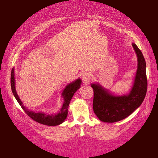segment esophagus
<instances>
[{
  "mask_svg": "<svg viewBox=\"0 0 158 158\" xmlns=\"http://www.w3.org/2000/svg\"><path fill=\"white\" fill-rule=\"evenodd\" d=\"M82 79L84 82H88L91 79V75L88 73H84L82 74Z\"/></svg>",
  "mask_w": 158,
  "mask_h": 158,
  "instance_id": "obj_1",
  "label": "esophagus"
}]
</instances>
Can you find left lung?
Returning <instances> with one entry per match:
<instances>
[{"label":"left lung","instance_id":"8db88e82","mask_svg":"<svg viewBox=\"0 0 158 158\" xmlns=\"http://www.w3.org/2000/svg\"><path fill=\"white\" fill-rule=\"evenodd\" d=\"M132 45L137 56L138 66L130 92L117 95L99 83L91 84L94 89V111L102 122L114 123L127 118L140 106L145 98L148 86L146 61L136 45Z\"/></svg>","mask_w":158,"mask_h":158}]
</instances>
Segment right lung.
I'll return each mask as SVG.
<instances>
[{"mask_svg": "<svg viewBox=\"0 0 158 158\" xmlns=\"http://www.w3.org/2000/svg\"><path fill=\"white\" fill-rule=\"evenodd\" d=\"M15 74H14V68L12 69L11 76H10V84H11V89L14 96L16 99L18 103L20 105L23 111L28 116L31 117L33 120L35 121L41 123L42 125H48V126H56L59 125L61 123H63L68 115V108L71 99L73 98L74 93L77 91L80 88L81 84H82V80L80 78H78L73 82H70L64 89L62 92L61 96L63 97L64 102L63 104L60 111L56 114H47L43 112H35L30 111L29 109H27L23 105L22 102L19 98L18 95L17 94L16 88H15Z\"/></svg>", "mask_w": 158, "mask_h": 158, "instance_id": "obj_1", "label": "right lung"}]
</instances>
